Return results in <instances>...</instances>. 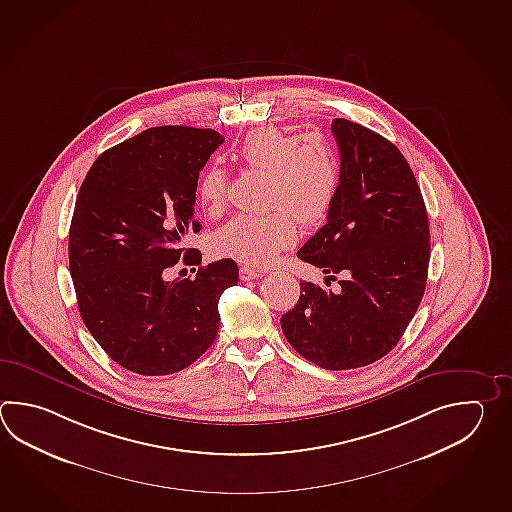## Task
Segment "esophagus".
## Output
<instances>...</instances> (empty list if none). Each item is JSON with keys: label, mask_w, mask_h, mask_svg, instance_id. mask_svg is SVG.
I'll return each mask as SVG.
<instances>
[{"label": "esophagus", "mask_w": 512, "mask_h": 512, "mask_svg": "<svg viewBox=\"0 0 512 512\" xmlns=\"http://www.w3.org/2000/svg\"><path fill=\"white\" fill-rule=\"evenodd\" d=\"M262 273L259 270H253L250 266H242L239 270L240 281H251V279H259Z\"/></svg>", "instance_id": "1"}]
</instances>
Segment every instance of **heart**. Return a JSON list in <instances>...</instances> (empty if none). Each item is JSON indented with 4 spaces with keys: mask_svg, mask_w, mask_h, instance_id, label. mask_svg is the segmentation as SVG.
I'll return each instance as SVG.
<instances>
[{
    "mask_svg": "<svg viewBox=\"0 0 512 512\" xmlns=\"http://www.w3.org/2000/svg\"><path fill=\"white\" fill-rule=\"evenodd\" d=\"M237 158L250 171L268 175L264 215H235L215 231L211 246L222 257L250 266H268L297 240V218L303 226L326 219L334 206L341 164L334 147L321 136L286 133L262 127L246 135ZM228 173L209 164L200 173L197 195L202 206L215 213L224 206Z\"/></svg>",
    "mask_w": 512,
    "mask_h": 512,
    "instance_id": "1",
    "label": "heart"
}]
</instances>
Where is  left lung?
Instances as JSON below:
<instances>
[{"mask_svg": "<svg viewBox=\"0 0 512 512\" xmlns=\"http://www.w3.org/2000/svg\"><path fill=\"white\" fill-rule=\"evenodd\" d=\"M332 133L341 184L326 224L297 257L346 275L339 292L301 282L281 317L288 343L326 370H350L385 357L418 312L427 284L430 233L416 177L390 140L345 118Z\"/></svg>", "mask_w": 512, "mask_h": 512, "instance_id": "left-lung-1", "label": "left lung"}]
</instances>
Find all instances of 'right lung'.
I'll use <instances>...</instances> for the list:
<instances>
[{"label": "right lung", "instance_id": "obj_1", "mask_svg": "<svg viewBox=\"0 0 512 512\" xmlns=\"http://www.w3.org/2000/svg\"><path fill=\"white\" fill-rule=\"evenodd\" d=\"M224 142L213 129L151 127L94 160L74 206L69 268L80 315L115 363L140 376L184 370L219 332V299L239 281L231 259L166 282L193 220L199 171Z\"/></svg>", "mask_w": 512, "mask_h": 512}]
</instances>
